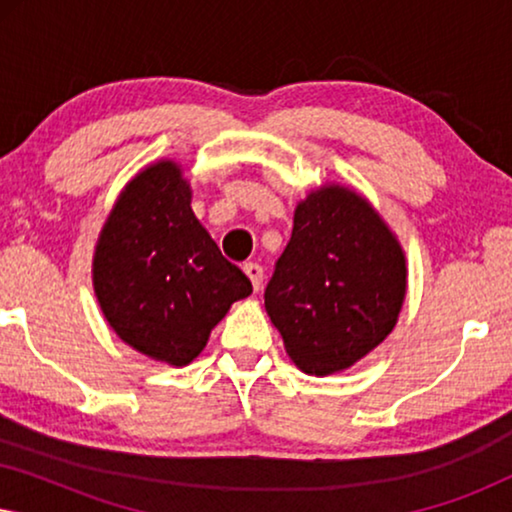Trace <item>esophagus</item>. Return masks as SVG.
I'll return each mask as SVG.
<instances>
[{
    "label": "esophagus",
    "mask_w": 512,
    "mask_h": 512,
    "mask_svg": "<svg viewBox=\"0 0 512 512\" xmlns=\"http://www.w3.org/2000/svg\"><path fill=\"white\" fill-rule=\"evenodd\" d=\"M244 275L249 277L251 286H254V291L261 289L263 284V268L258 263H244Z\"/></svg>",
    "instance_id": "obj_1"
}]
</instances>
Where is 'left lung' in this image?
<instances>
[{
    "instance_id": "obj_1",
    "label": "left lung",
    "mask_w": 512,
    "mask_h": 512,
    "mask_svg": "<svg viewBox=\"0 0 512 512\" xmlns=\"http://www.w3.org/2000/svg\"><path fill=\"white\" fill-rule=\"evenodd\" d=\"M408 261L394 230L354 188H312L265 289V310L305 375L352 368L394 331Z\"/></svg>"
}]
</instances>
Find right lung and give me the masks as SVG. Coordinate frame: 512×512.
Listing matches in <instances>:
<instances>
[{
  "instance_id": "1",
  "label": "right lung",
  "mask_w": 512,
  "mask_h": 512,
  "mask_svg": "<svg viewBox=\"0 0 512 512\" xmlns=\"http://www.w3.org/2000/svg\"><path fill=\"white\" fill-rule=\"evenodd\" d=\"M191 184L172 158L139 170L111 207L93 254V289L125 345L167 366H188L247 275L221 256L191 209Z\"/></svg>"
}]
</instances>
